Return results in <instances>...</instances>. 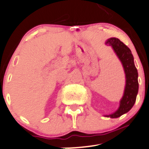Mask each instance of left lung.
I'll list each match as a JSON object with an SVG mask.
<instances>
[{"label": "left lung", "mask_w": 149, "mask_h": 149, "mask_svg": "<svg viewBox=\"0 0 149 149\" xmlns=\"http://www.w3.org/2000/svg\"><path fill=\"white\" fill-rule=\"evenodd\" d=\"M106 45H110L117 56L121 61L125 74V87L124 94L120 101L118 109L114 113L104 117L118 118L132 109L136 101L138 92V74L135 66L134 58L130 49L118 38H111L107 40Z\"/></svg>", "instance_id": "1"}]
</instances>
